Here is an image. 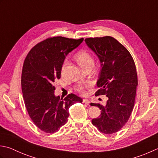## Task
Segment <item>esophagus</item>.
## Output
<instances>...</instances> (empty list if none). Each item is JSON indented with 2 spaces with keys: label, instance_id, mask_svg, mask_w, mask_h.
<instances>
[{
  "label": "esophagus",
  "instance_id": "1",
  "mask_svg": "<svg viewBox=\"0 0 158 158\" xmlns=\"http://www.w3.org/2000/svg\"><path fill=\"white\" fill-rule=\"evenodd\" d=\"M83 103L87 104V105H89V101L88 99H86V98H84V99H83Z\"/></svg>",
  "mask_w": 158,
  "mask_h": 158
}]
</instances>
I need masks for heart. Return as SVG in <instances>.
<instances>
[{"mask_svg":"<svg viewBox=\"0 0 158 158\" xmlns=\"http://www.w3.org/2000/svg\"><path fill=\"white\" fill-rule=\"evenodd\" d=\"M75 60L77 61V62L79 65V66L81 67L82 69L85 66H88V65L94 64L93 57H92L91 54L89 53V52L86 51H81L79 52H77L75 56ZM67 64H68V60L66 59L62 64V66H61V75H64ZM77 90L79 92H80V93H82V94L84 93V88H83V86H78V87L77 88Z\"/></svg>","mask_w":158,"mask_h":158,"instance_id":"obj_1","label":"heart"}]
</instances>
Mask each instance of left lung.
I'll return each mask as SVG.
<instances>
[{
    "label": "left lung",
    "instance_id": "1",
    "mask_svg": "<svg viewBox=\"0 0 158 158\" xmlns=\"http://www.w3.org/2000/svg\"><path fill=\"white\" fill-rule=\"evenodd\" d=\"M86 44L99 59L101 69L95 96L106 95L107 103H90L97 106L101 115L92 120L105 134L118 131L128 121L134 106L138 76L133 57L124 46L111 36L89 38Z\"/></svg>",
    "mask_w": 158,
    "mask_h": 158
}]
</instances>
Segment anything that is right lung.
I'll return each mask as SVG.
<instances>
[{"instance_id":"add662e5","label":"right lung","mask_w":158,"mask_h":158,"mask_svg":"<svg viewBox=\"0 0 158 158\" xmlns=\"http://www.w3.org/2000/svg\"><path fill=\"white\" fill-rule=\"evenodd\" d=\"M83 41L61 36L48 38L33 46L24 60L21 77L24 104L34 124L46 133L57 131L68 121L70 107L82 102L75 94L55 97L53 83L60 79L66 55Z\"/></svg>"}]
</instances>
